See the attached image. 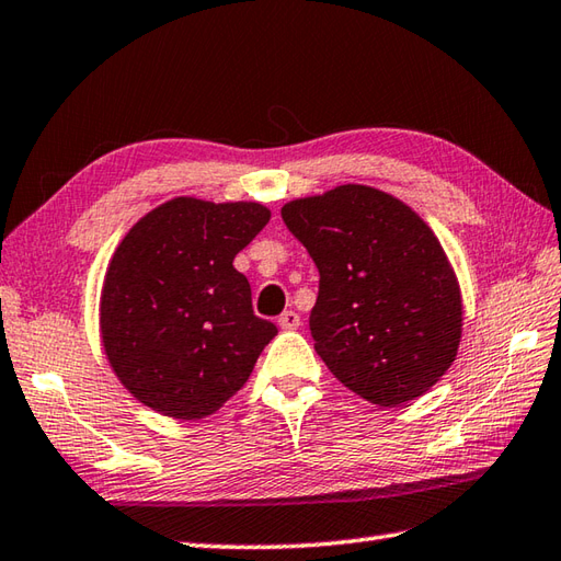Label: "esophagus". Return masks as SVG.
<instances>
[{
    "label": "esophagus",
    "mask_w": 561,
    "mask_h": 561,
    "mask_svg": "<svg viewBox=\"0 0 561 561\" xmlns=\"http://www.w3.org/2000/svg\"><path fill=\"white\" fill-rule=\"evenodd\" d=\"M279 328L282 331H296V328L301 325V316L296 313V311H284L282 316H279Z\"/></svg>",
    "instance_id": "obj_1"
}]
</instances>
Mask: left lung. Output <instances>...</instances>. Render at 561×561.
Wrapping results in <instances>:
<instances>
[{
	"label": "left lung",
	"instance_id": "8db88e82",
	"mask_svg": "<svg viewBox=\"0 0 561 561\" xmlns=\"http://www.w3.org/2000/svg\"><path fill=\"white\" fill-rule=\"evenodd\" d=\"M282 218L321 277L309 325L328 369L371 403L423 397L462 337V296L433 230L365 184L284 204Z\"/></svg>",
	"mask_w": 561,
	"mask_h": 561
}]
</instances>
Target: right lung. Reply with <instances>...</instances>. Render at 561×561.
I'll use <instances>...</instances> for the list:
<instances>
[{
    "instance_id": "add662e5",
    "label": "right lung",
    "mask_w": 561,
    "mask_h": 561,
    "mask_svg": "<svg viewBox=\"0 0 561 561\" xmlns=\"http://www.w3.org/2000/svg\"><path fill=\"white\" fill-rule=\"evenodd\" d=\"M270 221L255 202L180 196L116 248L102 291V340L121 383L148 409L196 421L233 397L277 325L252 313L233 260Z\"/></svg>"
}]
</instances>
